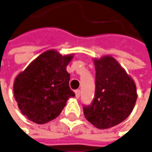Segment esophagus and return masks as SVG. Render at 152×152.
I'll return each mask as SVG.
<instances>
[{
    "instance_id": "1",
    "label": "esophagus",
    "mask_w": 152,
    "mask_h": 152,
    "mask_svg": "<svg viewBox=\"0 0 152 152\" xmlns=\"http://www.w3.org/2000/svg\"><path fill=\"white\" fill-rule=\"evenodd\" d=\"M75 97H77V98H79L81 92H80V90L77 89V90H75Z\"/></svg>"
}]
</instances>
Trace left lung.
Returning a JSON list of instances; mask_svg holds the SVG:
<instances>
[{
	"mask_svg": "<svg viewBox=\"0 0 152 152\" xmlns=\"http://www.w3.org/2000/svg\"><path fill=\"white\" fill-rule=\"evenodd\" d=\"M95 93L89 105H84L86 120L98 129L113 127L131 114L137 100L132 78L110 56L94 59Z\"/></svg>",
	"mask_w": 152,
	"mask_h": 152,
	"instance_id": "left-lung-1",
	"label": "left lung"
}]
</instances>
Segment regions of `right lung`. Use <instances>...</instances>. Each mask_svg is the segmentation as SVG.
Listing matches in <instances>:
<instances>
[{"label": "right lung", "mask_w": 152, "mask_h": 152, "mask_svg": "<svg viewBox=\"0 0 152 152\" xmlns=\"http://www.w3.org/2000/svg\"><path fill=\"white\" fill-rule=\"evenodd\" d=\"M73 55L62 56L48 50L32 61L15 78L13 92L18 106L28 120L44 124L58 117L69 97L75 94L69 87L66 66Z\"/></svg>", "instance_id": "right-lung-1"}]
</instances>
